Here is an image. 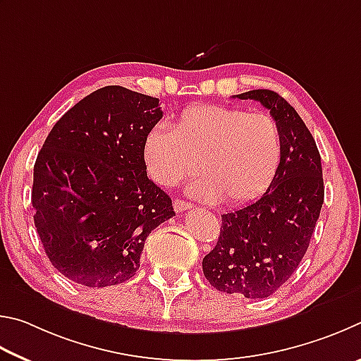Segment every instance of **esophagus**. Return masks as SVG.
<instances>
[{
	"mask_svg": "<svg viewBox=\"0 0 361 361\" xmlns=\"http://www.w3.org/2000/svg\"><path fill=\"white\" fill-rule=\"evenodd\" d=\"M192 204L188 203V201H184V200H176L174 201V209L176 212H184L187 209H190Z\"/></svg>",
	"mask_w": 361,
	"mask_h": 361,
	"instance_id": "34e87169",
	"label": "esophagus"
}]
</instances>
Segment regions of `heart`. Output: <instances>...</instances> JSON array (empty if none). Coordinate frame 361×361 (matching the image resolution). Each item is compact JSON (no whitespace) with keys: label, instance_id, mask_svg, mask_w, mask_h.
<instances>
[{"label":"heart","instance_id":"obj_1","mask_svg":"<svg viewBox=\"0 0 361 361\" xmlns=\"http://www.w3.org/2000/svg\"><path fill=\"white\" fill-rule=\"evenodd\" d=\"M281 157V130L269 114L216 104L187 107L171 128H152L142 145L145 169L157 184L177 185L200 168L204 177L192 192L233 206L254 201L267 190Z\"/></svg>","mask_w":361,"mask_h":361}]
</instances>
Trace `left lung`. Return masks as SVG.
I'll list each match as a JSON object with an SVG mask.
<instances>
[{"label": "left lung", "instance_id": "8db88e82", "mask_svg": "<svg viewBox=\"0 0 361 361\" xmlns=\"http://www.w3.org/2000/svg\"><path fill=\"white\" fill-rule=\"evenodd\" d=\"M233 98L269 109L281 130L282 157L260 200L224 214L203 273L219 292L267 298L290 279L311 243L324 204L322 161L311 131L279 93L250 90Z\"/></svg>", "mask_w": 361, "mask_h": 361}]
</instances>
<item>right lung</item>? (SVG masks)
<instances>
[{
	"instance_id": "add662e5",
	"label": "right lung",
	"mask_w": 361,
	"mask_h": 361,
	"mask_svg": "<svg viewBox=\"0 0 361 361\" xmlns=\"http://www.w3.org/2000/svg\"><path fill=\"white\" fill-rule=\"evenodd\" d=\"M161 117L158 98L107 85L50 130L35 163L31 204L46 255L69 281L93 288L128 281L149 233L174 216L142 158Z\"/></svg>"
}]
</instances>
